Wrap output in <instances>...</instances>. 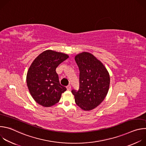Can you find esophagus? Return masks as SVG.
Returning <instances> with one entry per match:
<instances>
[{
  "label": "esophagus",
  "mask_w": 146,
  "mask_h": 146,
  "mask_svg": "<svg viewBox=\"0 0 146 146\" xmlns=\"http://www.w3.org/2000/svg\"><path fill=\"white\" fill-rule=\"evenodd\" d=\"M66 88H67V90H68V91H69V90H70V89H71V86H70V85H69V86H68L66 87Z\"/></svg>",
  "instance_id": "obj_1"
}]
</instances>
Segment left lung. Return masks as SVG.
Listing matches in <instances>:
<instances>
[{
    "label": "left lung",
    "instance_id": "1",
    "mask_svg": "<svg viewBox=\"0 0 146 146\" xmlns=\"http://www.w3.org/2000/svg\"><path fill=\"white\" fill-rule=\"evenodd\" d=\"M80 70L79 90H73L76 105L85 111L91 110L103 101L110 86L109 73L102 62L90 52L75 56Z\"/></svg>",
    "mask_w": 146,
    "mask_h": 146
}]
</instances>
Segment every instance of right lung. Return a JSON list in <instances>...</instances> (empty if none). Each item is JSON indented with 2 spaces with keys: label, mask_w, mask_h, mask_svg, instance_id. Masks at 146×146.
Masks as SVG:
<instances>
[{
  "label": "right lung",
  "mask_w": 146,
  "mask_h": 146,
  "mask_svg": "<svg viewBox=\"0 0 146 146\" xmlns=\"http://www.w3.org/2000/svg\"><path fill=\"white\" fill-rule=\"evenodd\" d=\"M69 58L64 53L46 50L39 54L30 66L27 83L33 99L44 107L57 103L66 87L60 85L56 68Z\"/></svg>",
  "instance_id": "right-lung-1"
}]
</instances>
